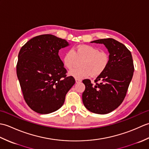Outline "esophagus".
<instances>
[{
	"label": "esophagus",
	"mask_w": 149,
	"mask_h": 149,
	"mask_svg": "<svg viewBox=\"0 0 149 149\" xmlns=\"http://www.w3.org/2000/svg\"><path fill=\"white\" fill-rule=\"evenodd\" d=\"M82 81L81 79H75V83H79Z\"/></svg>",
	"instance_id": "esophagus-1"
}]
</instances>
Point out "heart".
<instances>
[{"label":"heart","mask_w":149,"mask_h":149,"mask_svg":"<svg viewBox=\"0 0 149 149\" xmlns=\"http://www.w3.org/2000/svg\"><path fill=\"white\" fill-rule=\"evenodd\" d=\"M76 59H83L80 63L81 68L72 70L69 72V75L79 79L91 75L99 76L105 71L109 62L108 54L100 51L99 49L89 45H79L73 49L72 52H66L62 59L65 67L72 69Z\"/></svg>","instance_id":"b5f03b06"}]
</instances>
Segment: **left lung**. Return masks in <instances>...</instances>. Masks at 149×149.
I'll return each instance as SVG.
<instances>
[{
	"label": "left lung",
	"mask_w": 149,
	"mask_h": 149,
	"mask_svg": "<svg viewBox=\"0 0 149 149\" xmlns=\"http://www.w3.org/2000/svg\"><path fill=\"white\" fill-rule=\"evenodd\" d=\"M91 43L104 44L109 54L107 68L99 75L95 85L84 79L85 90L82 99L85 107L97 114H107L116 109L123 102L134 73L131 52L123 44L113 38L94 40Z\"/></svg>",
	"instance_id": "1"
}]
</instances>
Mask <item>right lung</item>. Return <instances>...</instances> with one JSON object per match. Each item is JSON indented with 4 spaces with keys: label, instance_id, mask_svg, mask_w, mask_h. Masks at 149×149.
I'll list each match as a JSON object with an SVG mask.
<instances>
[{
    "label": "right lung",
    "instance_id": "1",
    "mask_svg": "<svg viewBox=\"0 0 149 149\" xmlns=\"http://www.w3.org/2000/svg\"><path fill=\"white\" fill-rule=\"evenodd\" d=\"M69 45L65 40L43 34L28 41L19 52V83L27 105L38 113L49 114L59 109L75 84L74 77L66 76L58 55L60 49Z\"/></svg>",
    "mask_w": 149,
    "mask_h": 149
}]
</instances>
